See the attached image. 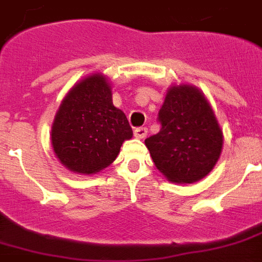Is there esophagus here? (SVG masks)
Returning <instances> with one entry per match:
<instances>
[{
	"label": "esophagus",
	"mask_w": 262,
	"mask_h": 262,
	"mask_svg": "<svg viewBox=\"0 0 262 262\" xmlns=\"http://www.w3.org/2000/svg\"><path fill=\"white\" fill-rule=\"evenodd\" d=\"M147 133H148V129H147L146 127H138V128H135V131H134V135H135V138H138V139H143V138H146Z\"/></svg>",
	"instance_id": "obj_1"
}]
</instances>
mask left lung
<instances>
[{"label": "left lung", "mask_w": 262, "mask_h": 262, "mask_svg": "<svg viewBox=\"0 0 262 262\" xmlns=\"http://www.w3.org/2000/svg\"><path fill=\"white\" fill-rule=\"evenodd\" d=\"M159 122L160 131L144 140L156 168L178 184L205 178L220 159L224 135L204 93L192 84L171 86Z\"/></svg>", "instance_id": "left-lung-1"}]
</instances>
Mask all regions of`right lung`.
Returning a JSON list of instances; mask_svg holds the SVG:
<instances>
[{"mask_svg":"<svg viewBox=\"0 0 262 262\" xmlns=\"http://www.w3.org/2000/svg\"><path fill=\"white\" fill-rule=\"evenodd\" d=\"M133 129L113 103L106 75L94 73L74 84L55 114L50 139L57 159L69 171L94 175L108 167Z\"/></svg>","mask_w":262,"mask_h":262,"instance_id":"right-lung-1","label":"right lung"}]
</instances>
